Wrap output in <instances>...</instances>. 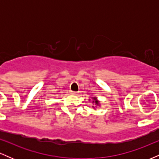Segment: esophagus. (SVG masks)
I'll list each match as a JSON object with an SVG mask.
<instances>
[{
  "instance_id": "1",
  "label": "esophagus",
  "mask_w": 159,
  "mask_h": 159,
  "mask_svg": "<svg viewBox=\"0 0 159 159\" xmlns=\"http://www.w3.org/2000/svg\"><path fill=\"white\" fill-rule=\"evenodd\" d=\"M72 94L78 95V92H75V91H72Z\"/></svg>"
}]
</instances>
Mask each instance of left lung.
Returning a JSON list of instances; mask_svg holds the SVG:
<instances>
[{
  "mask_svg": "<svg viewBox=\"0 0 159 159\" xmlns=\"http://www.w3.org/2000/svg\"><path fill=\"white\" fill-rule=\"evenodd\" d=\"M93 102L95 103V105H96V106H98V105H99V102L97 100V98L96 97H93ZM93 107H94V106H93Z\"/></svg>",
  "mask_w": 159,
  "mask_h": 159,
  "instance_id": "left-lung-1",
  "label": "left lung"
}]
</instances>
